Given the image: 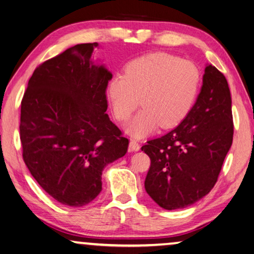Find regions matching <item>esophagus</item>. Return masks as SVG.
Instances as JSON below:
<instances>
[{
	"label": "esophagus",
	"mask_w": 254,
	"mask_h": 254,
	"mask_svg": "<svg viewBox=\"0 0 254 254\" xmlns=\"http://www.w3.org/2000/svg\"><path fill=\"white\" fill-rule=\"evenodd\" d=\"M128 150H130V151H134V152L139 151L140 144L137 143L136 140H133V139L130 140V144H128Z\"/></svg>",
	"instance_id": "obj_1"
}]
</instances>
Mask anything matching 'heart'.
Wrapping results in <instances>:
<instances>
[{
    "label": "heart",
    "mask_w": 254,
    "mask_h": 254,
    "mask_svg": "<svg viewBox=\"0 0 254 254\" xmlns=\"http://www.w3.org/2000/svg\"><path fill=\"white\" fill-rule=\"evenodd\" d=\"M200 74L194 64L167 53L131 60L124 75L112 76L106 96L114 118L126 121L140 104L143 109L127 126L135 137L151 134L159 127L179 126L190 113L198 95Z\"/></svg>",
    "instance_id": "obj_1"
}]
</instances>
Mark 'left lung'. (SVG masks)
Returning a JSON list of instances; mask_svg holds the SVG:
<instances>
[{
  "mask_svg": "<svg viewBox=\"0 0 254 254\" xmlns=\"http://www.w3.org/2000/svg\"><path fill=\"white\" fill-rule=\"evenodd\" d=\"M232 141L229 84L216 67L206 65L203 85L188 117L141 148L151 160L145 190L168 210L196 203L216 184Z\"/></svg>",
  "mask_w": 254,
  "mask_h": 254,
  "instance_id": "1",
  "label": "left lung"
}]
</instances>
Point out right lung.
Returning a JSON list of instances; mask_svg holds the SVG:
<instances>
[{"instance_id":"right-lung-1","label":"right lung","mask_w":254,"mask_h":254,"mask_svg":"<svg viewBox=\"0 0 254 254\" xmlns=\"http://www.w3.org/2000/svg\"><path fill=\"white\" fill-rule=\"evenodd\" d=\"M95 48L97 42L76 45L41 64L21 102L25 165L45 191L71 207L96 198L103 169L128 145L106 114L112 72L94 62Z\"/></svg>"}]
</instances>
